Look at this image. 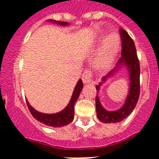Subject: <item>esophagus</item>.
<instances>
[{"label": "esophagus", "instance_id": "esophagus-1", "mask_svg": "<svg viewBox=\"0 0 159 159\" xmlns=\"http://www.w3.org/2000/svg\"><path fill=\"white\" fill-rule=\"evenodd\" d=\"M82 80L84 84H89L93 80V75L91 70L86 69L82 75Z\"/></svg>", "mask_w": 159, "mask_h": 159}]
</instances>
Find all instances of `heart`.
Here are the masks:
<instances>
[{"label": "heart", "instance_id": "b5f03b06", "mask_svg": "<svg viewBox=\"0 0 159 159\" xmlns=\"http://www.w3.org/2000/svg\"><path fill=\"white\" fill-rule=\"evenodd\" d=\"M119 38L116 39L114 35L109 36L102 52L99 55V57H97V64L100 67H107L110 65L119 50Z\"/></svg>", "mask_w": 159, "mask_h": 159}]
</instances>
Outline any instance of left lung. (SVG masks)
<instances>
[{
    "label": "left lung",
    "mask_w": 159,
    "mask_h": 159,
    "mask_svg": "<svg viewBox=\"0 0 159 159\" xmlns=\"http://www.w3.org/2000/svg\"><path fill=\"white\" fill-rule=\"evenodd\" d=\"M119 34L121 36L122 41V55L117 62L116 67L112 69L107 75L102 77V82L96 86V90L98 93L99 88L102 83L106 80L109 76H111L117 70V68L122 65L127 67L130 76V88L129 94L125 101V105L119 110L114 112H108L102 107L99 102L98 93L95 98V107H96L97 118L101 122L105 123H119L130 116V113L137 104L140 94V66L139 61L137 57L135 45L134 40L129 36L127 31L119 29Z\"/></svg>",
    "instance_id": "left-lung-1"
}]
</instances>
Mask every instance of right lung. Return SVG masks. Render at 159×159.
<instances>
[{"instance_id": "1", "label": "right lung", "mask_w": 159, "mask_h": 159, "mask_svg": "<svg viewBox=\"0 0 159 159\" xmlns=\"http://www.w3.org/2000/svg\"><path fill=\"white\" fill-rule=\"evenodd\" d=\"M50 21L53 22V23L60 24V25H68L67 22H59L56 21V20H50ZM83 86H84V84H83L82 80H80L78 81V83H77L75 89H74L72 96H71V99L70 100L68 105L64 108V110L61 111L60 112H58V113L43 114L41 113V112H39L35 110L34 108L29 104V102H28V100H26L28 107H29V111H30L31 114H32V116L36 120L40 122V123L47 125V126H49V127H64V126H66V125L71 123L73 119H74V106H75V102L78 99L79 96H80V94L81 91H82Z\"/></svg>"}]
</instances>
